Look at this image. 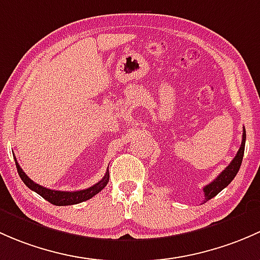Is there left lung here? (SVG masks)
Returning a JSON list of instances; mask_svg holds the SVG:
<instances>
[{"instance_id":"obj_1","label":"left lung","mask_w":260,"mask_h":260,"mask_svg":"<svg viewBox=\"0 0 260 260\" xmlns=\"http://www.w3.org/2000/svg\"><path fill=\"white\" fill-rule=\"evenodd\" d=\"M245 138H247V135H245V129H243L242 145H240V148L238 150L234 159L232 160V162H230L225 169L216 176V179H214L210 184H208V185L204 186V189H203L205 194L204 202H208V200H210L211 198L218 195L219 192H220L224 188H226V186L232 183L233 179L235 178V175H237V173L239 171V168L243 161V155H244V148H245Z\"/></svg>"}]
</instances>
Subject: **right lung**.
<instances>
[{"label": "right lung", "instance_id": "1", "mask_svg": "<svg viewBox=\"0 0 260 260\" xmlns=\"http://www.w3.org/2000/svg\"><path fill=\"white\" fill-rule=\"evenodd\" d=\"M16 161V168H17L18 175L20 178L22 179L23 183L26 184L27 188H30L31 190H34L35 192H37L39 195H41L45 200L51 203L53 205H57V207H62V205H74V204H79V203L86 202V200L91 199L93 195H96L98 192H100L101 190L105 188L109 183V170L106 171L105 176L101 179L99 183H96L95 185L90 186V188L84 189V190H79V191H60V190H51L45 188V186L39 185L35 181H32L30 178L25 174V171L21 169V167L18 165L17 160L15 157Z\"/></svg>", "mask_w": 260, "mask_h": 260}]
</instances>
